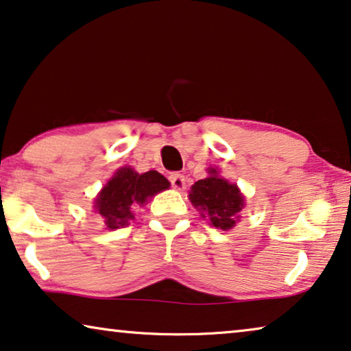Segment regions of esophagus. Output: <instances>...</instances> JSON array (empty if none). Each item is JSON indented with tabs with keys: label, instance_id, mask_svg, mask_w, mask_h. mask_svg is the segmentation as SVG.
I'll return each instance as SVG.
<instances>
[{
	"label": "esophagus",
	"instance_id": "obj_1",
	"mask_svg": "<svg viewBox=\"0 0 351 351\" xmlns=\"http://www.w3.org/2000/svg\"><path fill=\"white\" fill-rule=\"evenodd\" d=\"M170 182H171V186H173L176 191H184L186 189V178H184V175L171 173L170 175Z\"/></svg>",
	"mask_w": 351,
	"mask_h": 351
}]
</instances>
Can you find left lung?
Returning a JSON list of instances; mask_svg holds the SVG:
<instances>
[{"label":"left lung","instance_id":"obj_1","mask_svg":"<svg viewBox=\"0 0 351 351\" xmlns=\"http://www.w3.org/2000/svg\"><path fill=\"white\" fill-rule=\"evenodd\" d=\"M208 173V178L198 180L191 187L189 200L198 211H202V217H208L213 227L233 228L244 208V195L237 184L219 176L216 169H209Z\"/></svg>","mask_w":351,"mask_h":351}]
</instances>
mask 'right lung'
Returning <instances> with one entry per match:
<instances>
[{
  "mask_svg": "<svg viewBox=\"0 0 351 351\" xmlns=\"http://www.w3.org/2000/svg\"><path fill=\"white\" fill-rule=\"evenodd\" d=\"M170 182L159 171L137 173L130 167L117 170L94 200V209L101 214L107 230L125 227L135 217L134 211L148 198L169 189Z\"/></svg>",
  "mask_w": 351,
  "mask_h": 351,
  "instance_id": "obj_1",
  "label": "right lung"
}]
</instances>
